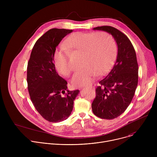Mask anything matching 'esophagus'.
I'll use <instances>...</instances> for the list:
<instances>
[{"mask_svg": "<svg viewBox=\"0 0 157 157\" xmlns=\"http://www.w3.org/2000/svg\"><path fill=\"white\" fill-rule=\"evenodd\" d=\"M93 89V87L91 86V87H84V88H82V89H89V90H91V89Z\"/></svg>", "mask_w": 157, "mask_h": 157, "instance_id": "esophagus-1", "label": "esophagus"}]
</instances>
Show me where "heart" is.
<instances>
[{
    "label": "heart",
    "instance_id": "b5f03b06",
    "mask_svg": "<svg viewBox=\"0 0 157 157\" xmlns=\"http://www.w3.org/2000/svg\"><path fill=\"white\" fill-rule=\"evenodd\" d=\"M65 46L71 50L81 52V66L71 79L75 87L91 84L97 74L102 75L113 65L117 46L114 38L105 32H76L65 40ZM68 51L64 46L53 53V61L57 71L63 76H69L72 67L68 59Z\"/></svg>",
    "mask_w": 157,
    "mask_h": 157
}]
</instances>
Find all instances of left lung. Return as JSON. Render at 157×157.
<instances>
[{
  "label": "left lung",
  "instance_id": "obj_1",
  "mask_svg": "<svg viewBox=\"0 0 157 157\" xmlns=\"http://www.w3.org/2000/svg\"><path fill=\"white\" fill-rule=\"evenodd\" d=\"M113 36L117 46L116 63L110 72L99 81L96 97L92 103L93 113L105 119L121 116L130 104L138 84L139 66L136 51L128 37L110 26L98 27Z\"/></svg>",
  "mask_w": 157,
  "mask_h": 157
}]
</instances>
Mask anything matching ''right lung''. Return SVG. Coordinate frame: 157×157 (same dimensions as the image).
<instances>
[{"mask_svg":"<svg viewBox=\"0 0 157 157\" xmlns=\"http://www.w3.org/2000/svg\"><path fill=\"white\" fill-rule=\"evenodd\" d=\"M72 30L52 29L35 43L27 66V83L30 99L40 114L51 122L68 118L79 90L70 91L67 81L58 75L53 53L62 39Z\"/></svg>","mask_w":157,"mask_h":157,"instance_id":"right-lung-1","label":"right lung"}]
</instances>
